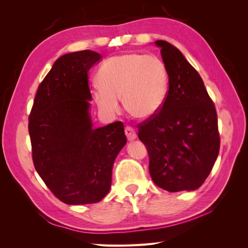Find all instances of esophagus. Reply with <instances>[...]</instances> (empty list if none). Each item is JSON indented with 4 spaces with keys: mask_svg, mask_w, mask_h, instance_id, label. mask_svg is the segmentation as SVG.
<instances>
[{
    "mask_svg": "<svg viewBox=\"0 0 248 248\" xmlns=\"http://www.w3.org/2000/svg\"><path fill=\"white\" fill-rule=\"evenodd\" d=\"M125 134L128 140H133L134 139L137 138V132L134 130V128H132L131 126H126L125 127Z\"/></svg>",
    "mask_w": 248,
    "mask_h": 248,
    "instance_id": "obj_1",
    "label": "esophagus"
}]
</instances>
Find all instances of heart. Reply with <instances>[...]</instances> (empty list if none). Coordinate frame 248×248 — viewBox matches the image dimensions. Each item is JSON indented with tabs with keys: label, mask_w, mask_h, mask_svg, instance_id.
Wrapping results in <instances>:
<instances>
[{
	"label": "heart",
	"mask_w": 248,
	"mask_h": 248,
	"mask_svg": "<svg viewBox=\"0 0 248 248\" xmlns=\"http://www.w3.org/2000/svg\"><path fill=\"white\" fill-rule=\"evenodd\" d=\"M93 99L101 111L118 114L120 98L125 108L140 119L151 118L162 108L168 94L169 73L162 60L155 55L129 52L111 57L98 70Z\"/></svg>",
	"instance_id": "obj_1"
}]
</instances>
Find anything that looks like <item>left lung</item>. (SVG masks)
I'll use <instances>...</instances> for the list:
<instances>
[{
	"instance_id": "8db88e82",
	"label": "left lung",
	"mask_w": 248,
	"mask_h": 248,
	"mask_svg": "<svg viewBox=\"0 0 248 248\" xmlns=\"http://www.w3.org/2000/svg\"><path fill=\"white\" fill-rule=\"evenodd\" d=\"M169 73L166 101L138 124L153 182L170 192L194 190L205 182L220 148L214 103L199 72L176 46L157 40Z\"/></svg>"
}]
</instances>
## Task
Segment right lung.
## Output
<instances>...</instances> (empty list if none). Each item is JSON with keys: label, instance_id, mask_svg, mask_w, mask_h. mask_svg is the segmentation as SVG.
<instances>
[{"label": "right lung", "instance_id": "obj_1", "mask_svg": "<svg viewBox=\"0 0 248 248\" xmlns=\"http://www.w3.org/2000/svg\"><path fill=\"white\" fill-rule=\"evenodd\" d=\"M100 59L89 49L60 57L39 85L29 116L34 167L67 205L94 204L107 196L114 161L127 141L122 122L92 127L88 72Z\"/></svg>", "mask_w": 248, "mask_h": 248}]
</instances>
